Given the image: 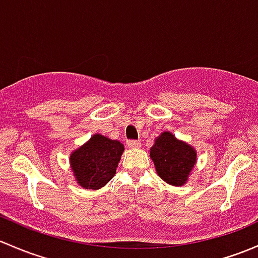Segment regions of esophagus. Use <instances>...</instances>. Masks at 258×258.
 Listing matches in <instances>:
<instances>
[{
	"instance_id": "obj_1",
	"label": "esophagus",
	"mask_w": 258,
	"mask_h": 258,
	"mask_svg": "<svg viewBox=\"0 0 258 258\" xmlns=\"http://www.w3.org/2000/svg\"><path fill=\"white\" fill-rule=\"evenodd\" d=\"M127 146H128L130 148H140L141 147V143L138 142V141L130 140V141H127Z\"/></svg>"
}]
</instances>
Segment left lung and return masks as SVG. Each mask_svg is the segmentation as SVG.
<instances>
[{
    "mask_svg": "<svg viewBox=\"0 0 258 258\" xmlns=\"http://www.w3.org/2000/svg\"><path fill=\"white\" fill-rule=\"evenodd\" d=\"M150 157L159 178L173 186L186 184L197 163V151L193 146L178 140L169 131L162 132L154 140Z\"/></svg>",
    "mask_w": 258,
    "mask_h": 258,
    "instance_id": "1",
    "label": "left lung"
}]
</instances>
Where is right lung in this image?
Wrapping results in <instances>:
<instances>
[{"mask_svg":"<svg viewBox=\"0 0 258 258\" xmlns=\"http://www.w3.org/2000/svg\"><path fill=\"white\" fill-rule=\"evenodd\" d=\"M123 151L120 141L93 135L88 142L70 153V168L75 181L84 189L97 190L105 186L116 174Z\"/></svg>","mask_w":258,"mask_h":258,"instance_id":"1","label":"right lung"}]
</instances>
